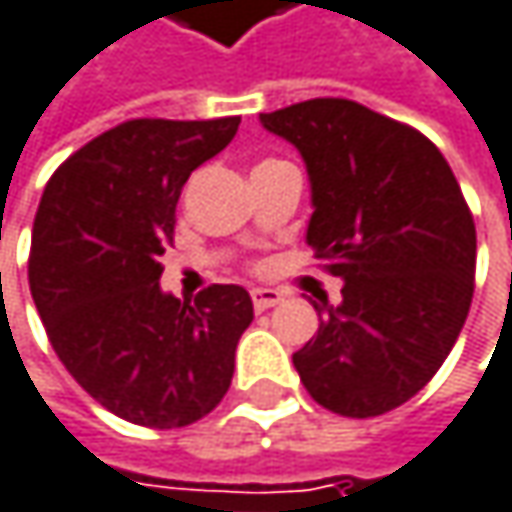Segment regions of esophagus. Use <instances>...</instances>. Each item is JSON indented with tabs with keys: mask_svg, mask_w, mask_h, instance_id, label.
<instances>
[{
	"mask_svg": "<svg viewBox=\"0 0 512 512\" xmlns=\"http://www.w3.org/2000/svg\"><path fill=\"white\" fill-rule=\"evenodd\" d=\"M250 298H253V307L259 313H265V310H271V307H277L283 301V292L280 289H253Z\"/></svg>",
	"mask_w": 512,
	"mask_h": 512,
	"instance_id": "obj_1",
	"label": "esophagus"
}]
</instances>
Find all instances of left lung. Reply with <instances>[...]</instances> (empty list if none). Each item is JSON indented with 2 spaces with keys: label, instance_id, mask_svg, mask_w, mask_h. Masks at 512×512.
I'll return each instance as SVG.
<instances>
[{
  "label": "left lung",
  "instance_id": "left-lung-1",
  "mask_svg": "<svg viewBox=\"0 0 512 512\" xmlns=\"http://www.w3.org/2000/svg\"><path fill=\"white\" fill-rule=\"evenodd\" d=\"M298 148L310 178L307 244L343 280L319 298V331L292 355L310 396L376 417L429 382L474 295L477 232L444 154L355 101L316 98L259 116Z\"/></svg>",
  "mask_w": 512,
  "mask_h": 512
}]
</instances>
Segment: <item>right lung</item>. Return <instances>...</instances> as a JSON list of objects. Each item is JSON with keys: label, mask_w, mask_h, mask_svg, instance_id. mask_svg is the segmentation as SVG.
I'll return each instance as SVG.
<instances>
[{"label": "right lung", "mask_w": 512, "mask_h": 512, "mask_svg": "<svg viewBox=\"0 0 512 512\" xmlns=\"http://www.w3.org/2000/svg\"><path fill=\"white\" fill-rule=\"evenodd\" d=\"M238 125L133 119L71 154L41 196L29 256L38 316L65 370L122 420L178 429L232 384L253 322L247 289L208 286L181 304L160 289V256L184 181Z\"/></svg>", "instance_id": "right-lung-1"}]
</instances>
